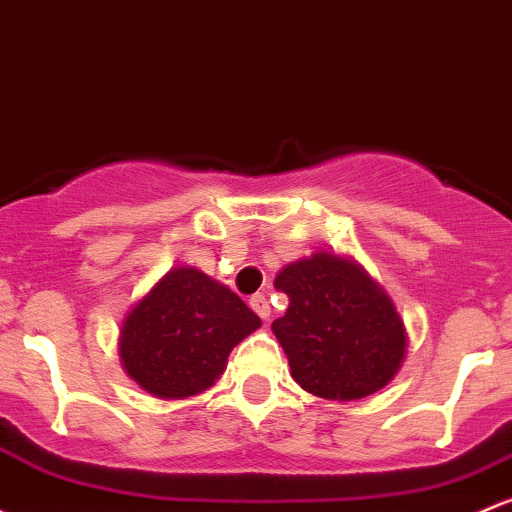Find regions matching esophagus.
Returning a JSON list of instances; mask_svg holds the SVG:
<instances>
[{
	"mask_svg": "<svg viewBox=\"0 0 512 512\" xmlns=\"http://www.w3.org/2000/svg\"><path fill=\"white\" fill-rule=\"evenodd\" d=\"M250 308H252V311H255L257 316H260L262 320H267L269 313H272V306H269V301H267L265 294H255V296H252V299H250Z\"/></svg>",
	"mask_w": 512,
	"mask_h": 512,
	"instance_id": "34e87169",
	"label": "esophagus"
}]
</instances>
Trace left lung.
<instances>
[{
  "label": "left lung",
  "mask_w": 512,
  "mask_h": 512,
  "mask_svg": "<svg viewBox=\"0 0 512 512\" xmlns=\"http://www.w3.org/2000/svg\"><path fill=\"white\" fill-rule=\"evenodd\" d=\"M274 286L289 296V308L272 330L301 389L357 401L389 384L406 355V330L362 267L316 252L286 265Z\"/></svg>",
  "instance_id": "left-lung-1"
}]
</instances>
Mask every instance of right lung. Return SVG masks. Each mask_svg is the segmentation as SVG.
<instances>
[{"instance_id":"right-lung-1","label":"right lung","mask_w":512,"mask_h":512,"mask_svg":"<svg viewBox=\"0 0 512 512\" xmlns=\"http://www.w3.org/2000/svg\"><path fill=\"white\" fill-rule=\"evenodd\" d=\"M260 325L228 286L177 267L123 320L121 362L153 396L187 398L221 379L230 350Z\"/></svg>"}]
</instances>
